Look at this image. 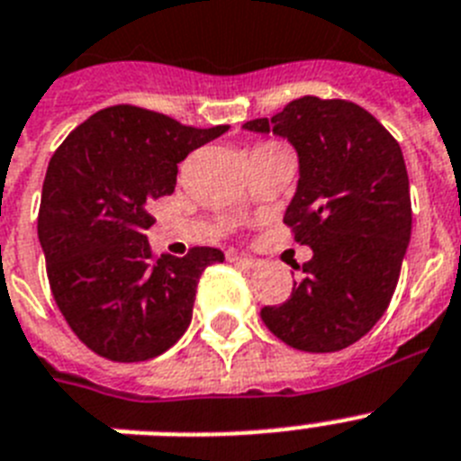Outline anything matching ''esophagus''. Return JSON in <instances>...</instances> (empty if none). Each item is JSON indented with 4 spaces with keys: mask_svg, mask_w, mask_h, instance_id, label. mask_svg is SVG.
<instances>
[{
    "mask_svg": "<svg viewBox=\"0 0 461 461\" xmlns=\"http://www.w3.org/2000/svg\"><path fill=\"white\" fill-rule=\"evenodd\" d=\"M230 261L235 263V266H240V268H245V270H254L258 268V261L257 258H247V257H240V254H230Z\"/></svg>",
    "mask_w": 461,
    "mask_h": 461,
    "instance_id": "esophagus-1",
    "label": "esophagus"
}]
</instances>
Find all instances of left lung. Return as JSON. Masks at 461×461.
Segmentation results:
<instances>
[{
	"label": "left lung",
	"mask_w": 461,
	"mask_h": 461,
	"mask_svg": "<svg viewBox=\"0 0 461 461\" xmlns=\"http://www.w3.org/2000/svg\"><path fill=\"white\" fill-rule=\"evenodd\" d=\"M242 128L296 149L298 184L285 223L312 249L289 301L261 310L263 324L303 352L349 348L387 310L411 242L399 141L359 104L312 95Z\"/></svg>",
	"instance_id": "obj_1"
}]
</instances>
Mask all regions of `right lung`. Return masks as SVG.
<instances>
[{
  "instance_id": "right-lung-1",
  "label": "right lung",
  "mask_w": 461,
  "mask_h": 461,
  "mask_svg": "<svg viewBox=\"0 0 461 461\" xmlns=\"http://www.w3.org/2000/svg\"><path fill=\"white\" fill-rule=\"evenodd\" d=\"M228 125L191 128L149 109L116 104L62 141L46 170L39 245L50 291L81 343L112 361H147L191 324L195 286L223 251L193 247L153 258L149 203L170 195L176 165Z\"/></svg>"
}]
</instances>
